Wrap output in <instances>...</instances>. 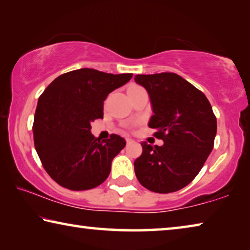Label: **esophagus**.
Masks as SVG:
<instances>
[{
	"mask_svg": "<svg viewBox=\"0 0 250 250\" xmlns=\"http://www.w3.org/2000/svg\"><path fill=\"white\" fill-rule=\"evenodd\" d=\"M125 141H126V145H130V143L133 142L132 139H125Z\"/></svg>",
	"mask_w": 250,
	"mask_h": 250,
	"instance_id": "1",
	"label": "esophagus"
}]
</instances>
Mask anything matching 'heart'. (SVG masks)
I'll list each match as a JSON object with an SVG mask.
<instances>
[{
    "label": "heart",
    "instance_id": "heart-1",
    "mask_svg": "<svg viewBox=\"0 0 250 250\" xmlns=\"http://www.w3.org/2000/svg\"><path fill=\"white\" fill-rule=\"evenodd\" d=\"M133 88H138V86H131L129 89H133Z\"/></svg>",
    "mask_w": 250,
    "mask_h": 250
}]
</instances>
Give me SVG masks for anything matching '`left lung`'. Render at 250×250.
Masks as SVG:
<instances>
[{
	"mask_svg": "<svg viewBox=\"0 0 250 250\" xmlns=\"http://www.w3.org/2000/svg\"><path fill=\"white\" fill-rule=\"evenodd\" d=\"M134 80L149 94L153 110L149 126L164 142L141 143L135 175L152 192H176L195 179L213 150L216 117L206 96L179 75H137Z\"/></svg>",
	"mask_w": 250,
	"mask_h": 250,
	"instance_id": "1",
	"label": "left lung"
}]
</instances>
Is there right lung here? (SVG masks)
<instances>
[{"mask_svg":"<svg viewBox=\"0 0 250 250\" xmlns=\"http://www.w3.org/2000/svg\"><path fill=\"white\" fill-rule=\"evenodd\" d=\"M132 76L82 68L61 75L41 95L34 117V145L56 183L86 191L109 176L112 160L125 140L111 134L100 141L90 132L91 122L104 118L105 98Z\"/></svg>","mask_w":250,"mask_h":250,"instance_id":"1","label":"right lung"}]
</instances>
